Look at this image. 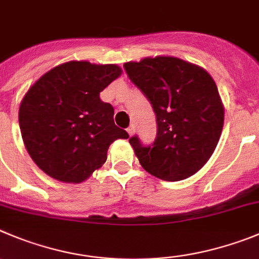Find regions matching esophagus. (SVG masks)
Listing matches in <instances>:
<instances>
[{
	"mask_svg": "<svg viewBox=\"0 0 259 259\" xmlns=\"http://www.w3.org/2000/svg\"><path fill=\"white\" fill-rule=\"evenodd\" d=\"M127 132H128V135H130V136H134V134H135V125L134 124L130 125V127L127 128Z\"/></svg>",
	"mask_w": 259,
	"mask_h": 259,
	"instance_id": "34e87169",
	"label": "esophagus"
}]
</instances>
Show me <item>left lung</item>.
<instances>
[{
  "label": "left lung",
  "instance_id": "1",
  "mask_svg": "<svg viewBox=\"0 0 259 259\" xmlns=\"http://www.w3.org/2000/svg\"><path fill=\"white\" fill-rule=\"evenodd\" d=\"M130 79L156 115L155 141L130 139L142 168L164 181L193 176L208 162L221 137L225 109L209 73L173 56L125 63Z\"/></svg>",
  "mask_w": 259,
  "mask_h": 259
}]
</instances>
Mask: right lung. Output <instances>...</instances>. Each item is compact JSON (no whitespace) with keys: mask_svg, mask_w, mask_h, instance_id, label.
Returning a JSON list of instances; mask_svg holds the SVG:
<instances>
[{"mask_svg":"<svg viewBox=\"0 0 259 259\" xmlns=\"http://www.w3.org/2000/svg\"><path fill=\"white\" fill-rule=\"evenodd\" d=\"M122 74L115 64L69 61L52 68L28 90L19 125L33 162L52 179L79 184L106 162L111 142L128 139L114 123L100 92Z\"/></svg>","mask_w":259,"mask_h":259,"instance_id":"right-lung-1","label":"right lung"}]
</instances>
